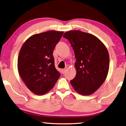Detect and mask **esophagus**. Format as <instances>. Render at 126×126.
<instances>
[{
  "label": "esophagus",
  "instance_id": "esophagus-1",
  "mask_svg": "<svg viewBox=\"0 0 126 126\" xmlns=\"http://www.w3.org/2000/svg\"><path fill=\"white\" fill-rule=\"evenodd\" d=\"M67 70V67H65V68H64V69H62L61 70V71H62V73L63 74H64L65 73V72Z\"/></svg>",
  "mask_w": 126,
  "mask_h": 126
}]
</instances>
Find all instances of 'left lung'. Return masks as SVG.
<instances>
[{
  "label": "left lung",
  "mask_w": 126,
  "mask_h": 126,
  "mask_svg": "<svg viewBox=\"0 0 126 126\" xmlns=\"http://www.w3.org/2000/svg\"><path fill=\"white\" fill-rule=\"evenodd\" d=\"M75 54L76 75L70 81L79 94L89 95L102 85L109 68V56L104 44L94 35L79 30L65 32Z\"/></svg>",
  "instance_id": "8db88e82"
}]
</instances>
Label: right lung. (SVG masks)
<instances>
[{"label": "right lung", "instance_id": "add662e5", "mask_svg": "<svg viewBox=\"0 0 126 126\" xmlns=\"http://www.w3.org/2000/svg\"><path fill=\"white\" fill-rule=\"evenodd\" d=\"M63 34L62 31L52 30L33 35L20 50L19 74L27 88L36 95L49 91L61 76L55 67L53 53Z\"/></svg>", "mask_w": 126, "mask_h": 126}]
</instances>
